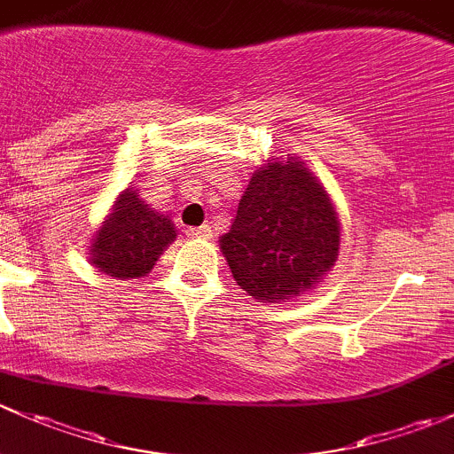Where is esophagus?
<instances>
[{
  "label": "esophagus",
  "mask_w": 454,
  "mask_h": 454,
  "mask_svg": "<svg viewBox=\"0 0 454 454\" xmlns=\"http://www.w3.org/2000/svg\"><path fill=\"white\" fill-rule=\"evenodd\" d=\"M185 233H188L190 238H205V240H207V238H212V227H209V225L190 227Z\"/></svg>",
  "instance_id": "esophagus-1"
}]
</instances>
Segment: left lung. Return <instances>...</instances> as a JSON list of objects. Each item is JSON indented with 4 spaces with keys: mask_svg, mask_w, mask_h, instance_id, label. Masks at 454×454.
Segmentation results:
<instances>
[{
    "mask_svg": "<svg viewBox=\"0 0 454 454\" xmlns=\"http://www.w3.org/2000/svg\"><path fill=\"white\" fill-rule=\"evenodd\" d=\"M218 242L238 286L275 303L306 295L324 279L339 258L340 223L301 159H270L254 172Z\"/></svg>",
    "mask_w": 454,
    "mask_h": 454,
    "instance_id": "obj_1",
    "label": "left lung"
}]
</instances>
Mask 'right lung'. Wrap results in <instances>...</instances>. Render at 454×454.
Wrapping results in <instances>:
<instances>
[{
	"label": "right lung",
	"instance_id": "right-lung-1",
	"mask_svg": "<svg viewBox=\"0 0 454 454\" xmlns=\"http://www.w3.org/2000/svg\"><path fill=\"white\" fill-rule=\"evenodd\" d=\"M175 238V223L148 207L137 190L126 188L93 236L91 264L111 278L137 279L151 273Z\"/></svg>",
	"mask_w": 454,
	"mask_h": 454
}]
</instances>
